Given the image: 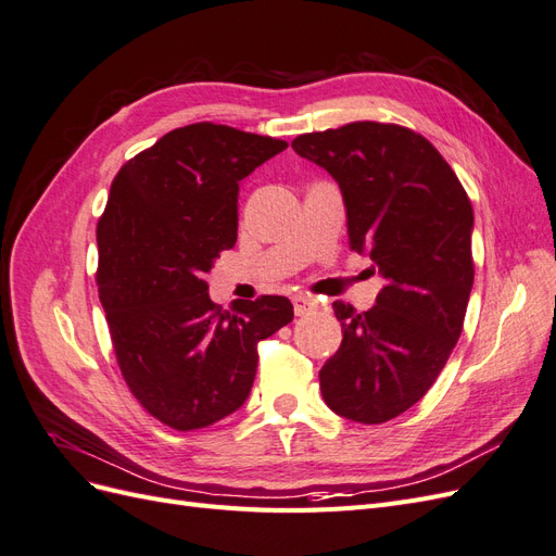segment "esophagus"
Masks as SVG:
<instances>
[{
  "label": "esophagus",
  "mask_w": 556,
  "mask_h": 556,
  "mask_svg": "<svg viewBox=\"0 0 556 556\" xmlns=\"http://www.w3.org/2000/svg\"><path fill=\"white\" fill-rule=\"evenodd\" d=\"M315 308H317V301H315V299H311V296H304V294L294 296V313H296V315H306V313H313Z\"/></svg>",
  "instance_id": "1"
}]
</instances>
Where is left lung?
<instances>
[{
    "instance_id": "8db88e82",
    "label": "left lung",
    "mask_w": 556,
    "mask_h": 556,
    "mask_svg": "<svg viewBox=\"0 0 556 556\" xmlns=\"http://www.w3.org/2000/svg\"><path fill=\"white\" fill-rule=\"evenodd\" d=\"M292 148L341 185L350 250L384 278L376 306L336 301L343 341L319 371L327 406L382 425L422 399L457 345L473 288V206L422 134L359 121L301 134Z\"/></svg>"
}]
</instances>
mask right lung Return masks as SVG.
I'll return each mask as SVG.
<instances>
[{
	"instance_id": "right-lung-1",
	"label": "right lung",
	"mask_w": 556,
	"mask_h": 556,
	"mask_svg": "<svg viewBox=\"0 0 556 556\" xmlns=\"http://www.w3.org/2000/svg\"><path fill=\"white\" fill-rule=\"evenodd\" d=\"M288 141L194 123L127 160L97 223V288L121 374L143 410L176 431L243 406L257 345L292 323L288 296L223 311L204 276L239 229V180Z\"/></svg>"
}]
</instances>
